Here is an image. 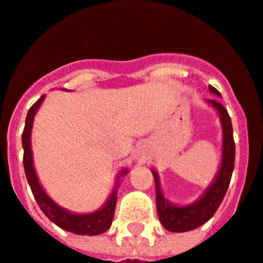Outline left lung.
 Listing matches in <instances>:
<instances>
[{"label": "left lung", "instance_id": "8db88e82", "mask_svg": "<svg viewBox=\"0 0 263 263\" xmlns=\"http://www.w3.org/2000/svg\"><path fill=\"white\" fill-rule=\"evenodd\" d=\"M209 89L210 92L220 96V93L212 85H209ZM208 102L213 105L220 115V122H222L223 127V157L219 173H218L214 183L208 188L205 195L192 205L183 206V208L171 205L162 195L158 183V175L156 171H153L154 181H156L157 213H158V218L162 226L171 232L191 231V230H195L208 222L215 214L219 205L222 203L228 185H230V181H231L235 166V141L231 118L219 101L208 100Z\"/></svg>", "mask_w": 263, "mask_h": 263}]
</instances>
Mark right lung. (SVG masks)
<instances>
[{
	"mask_svg": "<svg viewBox=\"0 0 263 263\" xmlns=\"http://www.w3.org/2000/svg\"><path fill=\"white\" fill-rule=\"evenodd\" d=\"M44 100V96H41L35 104L32 105L28 110V114L26 118V124H24L23 134H22V145H23V165H24V173H26L27 180H28L29 187H31L33 197H35L36 202L40 206V209L43 210L44 214L58 227L63 228L66 231L72 232L76 235H98L109 230L111 226L112 218H114L115 205H117V187L112 191L111 196L105 203L104 208H101L97 212L92 213V214H72V213L67 212V210L62 209L57 203L54 202L41 188L39 179L36 176L35 168H33V163H32V152H31V129H32V122H33V117H35L36 111L40 107L41 102ZM127 174V170L122 171V175Z\"/></svg>",
	"mask_w": 263,
	"mask_h": 263,
	"instance_id": "right-lung-1",
	"label": "right lung"
}]
</instances>
